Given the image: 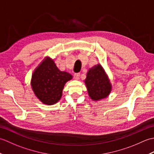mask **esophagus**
Returning <instances> with one entry per match:
<instances>
[{
  "label": "esophagus",
  "instance_id": "1",
  "mask_svg": "<svg viewBox=\"0 0 154 154\" xmlns=\"http://www.w3.org/2000/svg\"><path fill=\"white\" fill-rule=\"evenodd\" d=\"M80 77V73H75L74 74V77L76 79H79V78Z\"/></svg>",
  "mask_w": 154,
  "mask_h": 154
}]
</instances>
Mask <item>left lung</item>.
Wrapping results in <instances>:
<instances>
[{
	"mask_svg": "<svg viewBox=\"0 0 154 154\" xmlns=\"http://www.w3.org/2000/svg\"><path fill=\"white\" fill-rule=\"evenodd\" d=\"M85 82L90 97L94 100L106 97L111 91V85L100 65L89 70Z\"/></svg>",
	"mask_w": 154,
	"mask_h": 154,
	"instance_id": "8db88e82",
	"label": "left lung"
}]
</instances>
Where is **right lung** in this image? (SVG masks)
I'll return each instance as SVG.
<instances>
[{
	"mask_svg": "<svg viewBox=\"0 0 154 154\" xmlns=\"http://www.w3.org/2000/svg\"><path fill=\"white\" fill-rule=\"evenodd\" d=\"M71 79L69 73L60 71L54 61L46 57L32 75V87L38 99L50 105L61 99L64 85Z\"/></svg>",
	"mask_w": 154,
	"mask_h": 154,
	"instance_id": "obj_1",
	"label": "right lung"
}]
</instances>
